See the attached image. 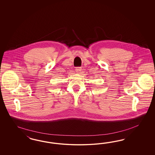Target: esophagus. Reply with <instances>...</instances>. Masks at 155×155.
<instances>
[{"mask_svg": "<svg viewBox=\"0 0 155 155\" xmlns=\"http://www.w3.org/2000/svg\"><path fill=\"white\" fill-rule=\"evenodd\" d=\"M81 70H82L81 68L77 67V68H76V69H75V71L77 72V73H80V71H81Z\"/></svg>", "mask_w": 155, "mask_h": 155, "instance_id": "34e87169", "label": "esophagus"}]
</instances>
